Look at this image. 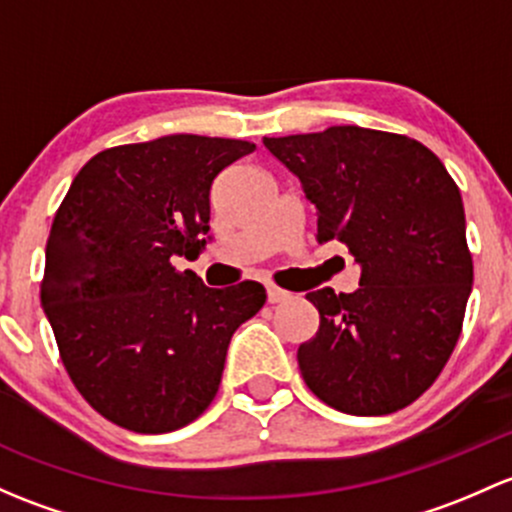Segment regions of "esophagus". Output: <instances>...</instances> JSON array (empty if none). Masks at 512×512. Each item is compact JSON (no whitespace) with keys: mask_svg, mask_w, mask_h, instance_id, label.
<instances>
[{"mask_svg":"<svg viewBox=\"0 0 512 512\" xmlns=\"http://www.w3.org/2000/svg\"><path fill=\"white\" fill-rule=\"evenodd\" d=\"M289 297H292V294L284 292V289L267 284V301H270V304H282V301H287Z\"/></svg>","mask_w":512,"mask_h":512,"instance_id":"obj_1","label":"esophagus"}]
</instances>
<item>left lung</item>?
Returning a JSON list of instances; mask_svg holds the SVG:
<instances>
[{"label":"left lung","instance_id":"obj_1","mask_svg":"<svg viewBox=\"0 0 512 512\" xmlns=\"http://www.w3.org/2000/svg\"><path fill=\"white\" fill-rule=\"evenodd\" d=\"M262 142L316 206V240L343 242L360 265L353 294H306L321 321L297 351L301 378L333 410H402L461 336L473 262L459 186L405 134L341 125Z\"/></svg>","mask_w":512,"mask_h":512}]
</instances>
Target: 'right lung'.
I'll return each instance as SVG.
<instances>
[{"instance_id":"add662e5","label":"right lung","mask_w":512,"mask_h":512,"mask_svg":"<svg viewBox=\"0 0 512 512\" xmlns=\"http://www.w3.org/2000/svg\"><path fill=\"white\" fill-rule=\"evenodd\" d=\"M250 152L198 134L105 149L53 218L41 306L73 385L117 427L164 434L201 417L235 328L265 304L260 282L211 289L171 265L206 247L215 176Z\"/></svg>"}]
</instances>
